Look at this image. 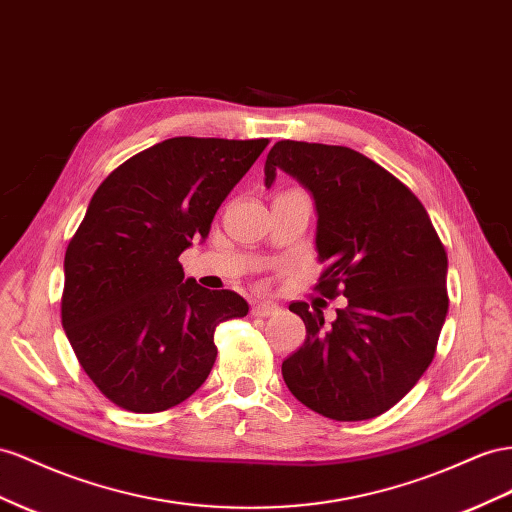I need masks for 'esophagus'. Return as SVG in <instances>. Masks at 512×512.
I'll use <instances>...</instances> for the list:
<instances>
[{
	"mask_svg": "<svg viewBox=\"0 0 512 512\" xmlns=\"http://www.w3.org/2000/svg\"><path fill=\"white\" fill-rule=\"evenodd\" d=\"M275 312H278V306H275V303H271V301H258L252 306L254 316H271Z\"/></svg>",
	"mask_w": 512,
	"mask_h": 512,
	"instance_id": "esophagus-1",
	"label": "esophagus"
}]
</instances>
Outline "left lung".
I'll use <instances>...</instances> for the list:
<instances>
[{
  "label": "left lung",
  "instance_id": "8db88e82",
  "mask_svg": "<svg viewBox=\"0 0 512 512\" xmlns=\"http://www.w3.org/2000/svg\"><path fill=\"white\" fill-rule=\"evenodd\" d=\"M278 170L314 198L316 252L327 262L316 290L347 297L329 325L319 308L290 303L306 340L282 377L325 418H377L433 362L448 314L446 250L411 189L353 148L282 140L265 161L267 187Z\"/></svg>",
  "mask_w": 512,
  "mask_h": 512
}]
</instances>
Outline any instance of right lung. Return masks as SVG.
<instances>
[{
  "label": "right lung",
  "instance_id": "obj_1",
  "mask_svg": "<svg viewBox=\"0 0 512 512\" xmlns=\"http://www.w3.org/2000/svg\"><path fill=\"white\" fill-rule=\"evenodd\" d=\"M269 140L172 137L124 161L94 191L66 247L62 327L92 383L135 413L181 405L215 364V327L245 316L234 290L178 262Z\"/></svg>",
  "mask_w": 512,
  "mask_h": 512
}]
</instances>
